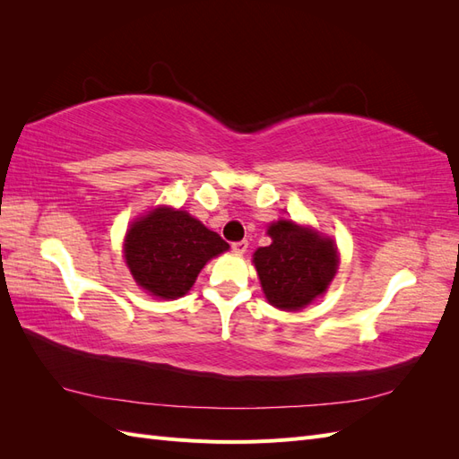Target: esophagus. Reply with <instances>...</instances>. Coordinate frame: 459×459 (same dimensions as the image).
<instances>
[{"label":"esophagus","instance_id":"obj_1","mask_svg":"<svg viewBox=\"0 0 459 459\" xmlns=\"http://www.w3.org/2000/svg\"><path fill=\"white\" fill-rule=\"evenodd\" d=\"M247 248H248V241H235V243H231V251L235 253V255H245L247 253Z\"/></svg>","mask_w":459,"mask_h":459}]
</instances>
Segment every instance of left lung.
<instances>
[{
  "mask_svg": "<svg viewBox=\"0 0 459 459\" xmlns=\"http://www.w3.org/2000/svg\"><path fill=\"white\" fill-rule=\"evenodd\" d=\"M272 243L255 253L264 295L281 310H299L324 295L337 272V247L314 230L280 220L270 226Z\"/></svg>",
  "mask_w": 459,
  "mask_h": 459,
  "instance_id": "1",
  "label": "left lung"
}]
</instances>
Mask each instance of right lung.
I'll return each instance as SVG.
<instances>
[{"label":"right lung","mask_w":459,"mask_h":459,"mask_svg":"<svg viewBox=\"0 0 459 459\" xmlns=\"http://www.w3.org/2000/svg\"><path fill=\"white\" fill-rule=\"evenodd\" d=\"M230 245L184 211L157 208L132 224L124 256L137 285L160 299L184 297L199 272Z\"/></svg>","instance_id":"obj_1"}]
</instances>
